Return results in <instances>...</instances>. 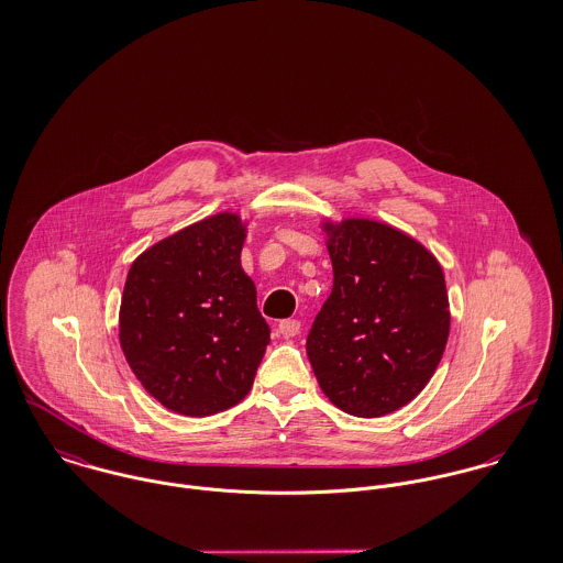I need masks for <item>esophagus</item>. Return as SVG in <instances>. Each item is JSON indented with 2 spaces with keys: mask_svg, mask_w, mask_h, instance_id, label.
<instances>
[{
  "mask_svg": "<svg viewBox=\"0 0 563 563\" xmlns=\"http://www.w3.org/2000/svg\"><path fill=\"white\" fill-rule=\"evenodd\" d=\"M277 329H279V333L284 338H295L301 331V322L297 321V319H286V321L279 322Z\"/></svg>",
  "mask_w": 563,
  "mask_h": 563,
  "instance_id": "1",
  "label": "esophagus"
}]
</instances>
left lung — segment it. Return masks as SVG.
Listing matches in <instances>:
<instances>
[{"mask_svg":"<svg viewBox=\"0 0 563 563\" xmlns=\"http://www.w3.org/2000/svg\"><path fill=\"white\" fill-rule=\"evenodd\" d=\"M333 288L308 335L324 397L377 418L416 399L446 349L451 312L440 262L401 230L349 217L324 219Z\"/></svg>","mask_w":563,"mask_h":563,"instance_id":"left-lung-1","label":"left lung"}]
</instances>
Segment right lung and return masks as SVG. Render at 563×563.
Listing matches in <instances>:
<instances>
[{
	"instance_id": "obj_1",
	"label": "right lung",
	"mask_w": 563,
	"mask_h": 563,
	"mask_svg": "<svg viewBox=\"0 0 563 563\" xmlns=\"http://www.w3.org/2000/svg\"><path fill=\"white\" fill-rule=\"evenodd\" d=\"M246 221L219 212L145 249L130 266L119 342L166 409L212 416L249 395L271 329L242 271Z\"/></svg>"
}]
</instances>
